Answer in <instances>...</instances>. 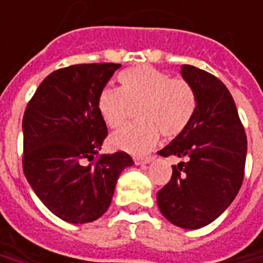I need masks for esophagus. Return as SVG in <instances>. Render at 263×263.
<instances>
[{
    "mask_svg": "<svg viewBox=\"0 0 263 263\" xmlns=\"http://www.w3.org/2000/svg\"><path fill=\"white\" fill-rule=\"evenodd\" d=\"M153 160V157H146V158H135L136 165H145V164H149L150 161Z\"/></svg>",
    "mask_w": 263,
    "mask_h": 263,
    "instance_id": "esophagus-1",
    "label": "esophagus"
}]
</instances>
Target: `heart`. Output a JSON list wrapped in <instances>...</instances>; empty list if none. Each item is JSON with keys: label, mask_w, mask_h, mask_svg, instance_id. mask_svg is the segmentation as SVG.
<instances>
[{"label": "heart", "mask_w": 263, "mask_h": 263, "mask_svg": "<svg viewBox=\"0 0 263 263\" xmlns=\"http://www.w3.org/2000/svg\"><path fill=\"white\" fill-rule=\"evenodd\" d=\"M120 88H103L98 96V110L107 127L127 125L132 109L138 107L135 125L110 138L114 149L145 154L160 139L176 138L186 131L197 107L193 87L183 78H171L153 66H138L120 74Z\"/></svg>", "instance_id": "b5f03b06"}]
</instances>
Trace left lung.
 Here are the masks:
<instances>
[{
    "label": "left lung",
    "mask_w": 263,
    "mask_h": 263,
    "mask_svg": "<svg viewBox=\"0 0 263 263\" xmlns=\"http://www.w3.org/2000/svg\"><path fill=\"white\" fill-rule=\"evenodd\" d=\"M182 77L193 87L197 107L183 134L160 150L179 157L172 176L158 190L160 211L171 223L198 229L229 207L244 179L247 135L229 89L219 78L194 66H182Z\"/></svg>",
    "instance_id": "left-lung-1"
}]
</instances>
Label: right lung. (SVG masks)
Listing matches in <instances>:
<instances>
[{
  "instance_id": "add662e5",
  "label": "right lung",
  "mask_w": 263,
  "mask_h": 263,
  "mask_svg": "<svg viewBox=\"0 0 263 263\" xmlns=\"http://www.w3.org/2000/svg\"><path fill=\"white\" fill-rule=\"evenodd\" d=\"M120 66L88 63L55 70L25 110L23 172L44 205L70 223L103 215L118 176L134 164L121 150L98 154L107 136L98 96Z\"/></svg>"
}]
</instances>
